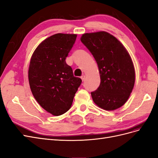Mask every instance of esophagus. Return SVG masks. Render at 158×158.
<instances>
[{
  "label": "esophagus",
  "mask_w": 158,
  "mask_h": 158,
  "mask_svg": "<svg viewBox=\"0 0 158 158\" xmlns=\"http://www.w3.org/2000/svg\"><path fill=\"white\" fill-rule=\"evenodd\" d=\"M85 75H83V76H81V79H82V81H84V80H85Z\"/></svg>",
  "instance_id": "esophagus-1"
}]
</instances>
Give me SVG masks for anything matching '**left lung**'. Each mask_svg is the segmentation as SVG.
I'll return each mask as SVG.
<instances>
[{"label":"left lung","mask_w":158,"mask_h":158,"mask_svg":"<svg viewBox=\"0 0 158 158\" xmlns=\"http://www.w3.org/2000/svg\"><path fill=\"white\" fill-rule=\"evenodd\" d=\"M98 66L100 82L91 93L94 102L107 111L122 107L130 96L135 82L131 57L115 37L106 31L85 33L80 38Z\"/></svg>","instance_id":"left-lung-1"}]
</instances>
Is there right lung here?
<instances>
[{"mask_svg": "<svg viewBox=\"0 0 158 158\" xmlns=\"http://www.w3.org/2000/svg\"><path fill=\"white\" fill-rule=\"evenodd\" d=\"M76 37L56 33L47 37L37 47L30 59L28 80L32 94L40 106L54 116L70 108L82 83L65 61Z\"/></svg>", "mask_w": 158, "mask_h": 158, "instance_id": "1", "label": "right lung"}]
</instances>
